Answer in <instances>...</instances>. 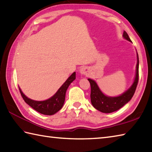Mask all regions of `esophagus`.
I'll return each instance as SVG.
<instances>
[{
    "label": "esophagus",
    "instance_id": "obj_1",
    "mask_svg": "<svg viewBox=\"0 0 152 152\" xmlns=\"http://www.w3.org/2000/svg\"><path fill=\"white\" fill-rule=\"evenodd\" d=\"M80 73H81V74H84L85 73V70L84 68H81V69H80Z\"/></svg>",
    "mask_w": 152,
    "mask_h": 152
}]
</instances>
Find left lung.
Wrapping results in <instances>:
<instances>
[{"instance_id": "obj_1", "label": "left lung", "mask_w": 152, "mask_h": 152, "mask_svg": "<svg viewBox=\"0 0 152 152\" xmlns=\"http://www.w3.org/2000/svg\"><path fill=\"white\" fill-rule=\"evenodd\" d=\"M123 36L127 40L131 42L129 36L125 31L123 33ZM137 57L138 62L136 65V73L134 83L129 89L121 96L117 97L105 96L99 89L95 81L91 79H88L91 85V101L96 109L103 113H110L118 110L130 101L135 93L139 80V58L138 54Z\"/></svg>"}]
</instances>
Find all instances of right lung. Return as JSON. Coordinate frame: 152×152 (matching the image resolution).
Wrapping results in <instances>:
<instances>
[{"label":"right lung","instance_id":"1","mask_svg":"<svg viewBox=\"0 0 152 152\" xmlns=\"http://www.w3.org/2000/svg\"><path fill=\"white\" fill-rule=\"evenodd\" d=\"M75 79V72H74L52 97L44 101H36L31 100L23 94L20 88L19 91L24 101L34 110L42 114H45V115H52L62 108L64 104L65 93H66L67 88L71 83H72Z\"/></svg>","mask_w":152,"mask_h":152}]
</instances>
